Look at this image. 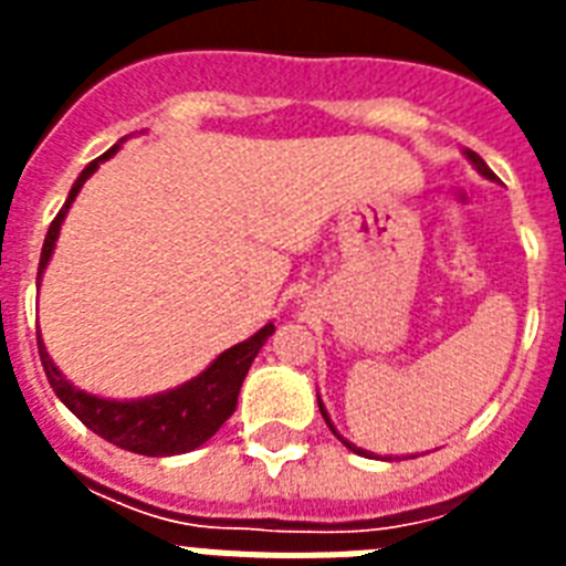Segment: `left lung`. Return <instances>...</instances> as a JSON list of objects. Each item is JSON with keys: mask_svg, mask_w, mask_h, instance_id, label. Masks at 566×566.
<instances>
[{"mask_svg": "<svg viewBox=\"0 0 566 566\" xmlns=\"http://www.w3.org/2000/svg\"><path fill=\"white\" fill-rule=\"evenodd\" d=\"M464 155H467V161L473 164L475 170H479V176H484V179H491V181H496V176H493V170L491 167H488V164L482 161V158H479V155L473 153V149H464ZM317 405H319V413H323V420L328 422V429L335 431V438L340 440V443H344L346 449H353L355 455H370V458H381V455H376V452H367V449H361V447H355V443H349V440L344 438V434H340V431L335 429V422H332V417H328V411H326V405H323V399H319V394H317ZM399 461V455H385V461ZM413 458V455H411Z\"/></svg>", "mask_w": 566, "mask_h": 566, "instance_id": "1", "label": "left lung"}]
</instances>
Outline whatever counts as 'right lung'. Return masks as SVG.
Returning <instances> with one entry per match:
<instances>
[{
	"mask_svg": "<svg viewBox=\"0 0 566 566\" xmlns=\"http://www.w3.org/2000/svg\"><path fill=\"white\" fill-rule=\"evenodd\" d=\"M123 140H128V137H123ZM123 140L111 146L108 153L99 155L96 161L87 164L78 172V179L73 181L64 208L57 211V217L52 220V226L46 231V240H43V252H40L38 266V287L43 273H46L49 261H52L57 234H61V226H64L70 205L75 202V196L84 188V181L99 170V164L117 155ZM273 323H266L252 337H247V340H240L231 349L217 355L199 376L188 378L185 385L161 390V394L140 396V399H108V396L87 394V390L75 387L64 373L57 370L55 361L49 358L46 344H43L40 335L38 349L55 396L87 429L96 431L99 438H105L114 447L137 452V455L167 458L193 452L196 447H202L205 440H211L220 431V426L229 420L234 405H238L240 385H243L249 367H252L255 355L261 353V346L266 344V337L273 335Z\"/></svg>",
	"mask_w": 566,
	"mask_h": 566,
	"instance_id": "add662e5",
	"label": "right lung"
}]
</instances>
